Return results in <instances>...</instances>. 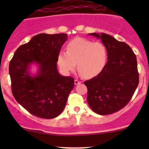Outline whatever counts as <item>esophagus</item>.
Masks as SVG:
<instances>
[{
  "instance_id": "1",
  "label": "esophagus",
  "mask_w": 149,
  "mask_h": 149,
  "mask_svg": "<svg viewBox=\"0 0 149 149\" xmlns=\"http://www.w3.org/2000/svg\"><path fill=\"white\" fill-rule=\"evenodd\" d=\"M82 82L81 81H80V80H78V79H76L74 80V83H75V85H78V84H80V83H81Z\"/></svg>"
}]
</instances>
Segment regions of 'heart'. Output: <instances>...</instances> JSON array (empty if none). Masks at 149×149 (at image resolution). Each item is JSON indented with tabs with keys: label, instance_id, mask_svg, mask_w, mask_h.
<instances>
[{
	"label": "heart",
	"instance_id": "heart-1",
	"mask_svg": "<svg viewBox=\"0 0 149 149\" xmlns=\"http://www.w3.org/2000/svg\"><path fill=\"white\" fill-rule=\"evenodd\" d=\"M108 59L107 48L100 42H93L83 38H76L66 45V51H60L57 63L65 73L78 69L84 78L98 76L105 68Z\"/></svg>",
	"mask_w": 149,
	"mask_h": 149
}]
</instances>
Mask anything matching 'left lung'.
Returning <instances> with one entry per match:
<instances>
[{
    "instance_id": "1",
    "label": "left lung",
    "mask_w": 149,
    "mask_h": 149,
    "mask_svg": "<svg viewBox=\"0 0 149 149\" xmlns=\"http://www.w3.org/2000/svg\"><path fill=\"white\" fill-rule=\"evenodd\" d=\"M102 40L108 51L105 68L98 76L84 82L87 101L92 110L109 115L125 107L139 85L136 57L127 44L107 33H89Z\"/></svg>"
}]
</instances>
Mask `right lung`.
<instances>
[{"instance_id": "add662e5", "label": "right lung", "mask_w": 149, "mask_h": 149, "mask_svg": "<svg viewBox=\"0 0 149 149\" xmlns=\"http://www.w3.org/2000/svg\"><path fill=\"white\" fill-rule=\"evenodd\" d=\"M67 40L65 33H40L19 47L9 64L12 92L15 99L30 113L51 119L64 110L74 87V79L58 73L57 56ZM39 69L31 76L30 65Z\"/></svg>"}]
</instances>
